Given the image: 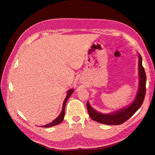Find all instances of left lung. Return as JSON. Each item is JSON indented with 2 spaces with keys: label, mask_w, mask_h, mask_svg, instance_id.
Listing matches in <instances>:
<instances>
[{
  "label": "left lung",
  "mask_w": 155,
  "mask_h": 155,
  "mask_svg": "<svg viewBox=\"0 0 155 155\" xmlns=\"http://www.w3.org/2000/svg\"><path fill=\"white\" fill-rule=\"evenodd\" d=\"M142 57L138 54V78L139 86L134 100L128 106L108 114H103L96 111L87 102V109L90 118L93 120L108 125H119L132 117L143 104L146 92V74L142 64Z\"/></svg>",
  "instance_id": "left-lung-1"
}]
</instances>
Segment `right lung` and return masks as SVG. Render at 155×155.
Instances as JSON below:
<instances>
[{"label":"right lung","instance_id":"add662e5","mask_svg":"<svg viewBox=\"0 0 155 155\" xmlns=\"http://www.w3.org/2000/svg\"><path fill=\"white\" fill-rule=\"evenodd\" d=\"M74 92V89H70L67 92V96H66L65 98L64 101V103H63V106H62V110H61V112L60 113V114L54 120L53 122H51V123H49V124H47L44 126H42V127L44 128H49V127H51V126H55V125H58L59 124H60L63 120H64V116H65V104L66 102H67L68 100L69 99V97L71 96V94Z\"/></svg>","mask_w":155,"mask_h":155}]
</instances>
